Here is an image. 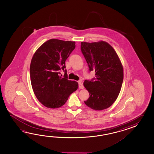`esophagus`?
Listing matches in <instances>:
<instances>
[{
  "label": "esophagus",
  "mask_w": 154,
  "mask_h": 154,
  "mask_svg": "<svg viewBox=\"0 0 154 154\" xmlns=\"http://www.w3.org/2000/svg\"><path fill=\"white\" fill-rule=\"evenodd\" d=\"M79 88H80V89H83L84 88L83 84L80 82H79Z\"/></svg>",
  "instance_id": "obj_1"
}]
</instances>
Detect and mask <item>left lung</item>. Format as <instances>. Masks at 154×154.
Wrapping results in <instances>:
<instances>
[{"mask_svg": "<svg viewBox=\"0 0 154 154\" xmlns=\"http://www.w3.org/2000/svg\"><path fill=\"white\" fill-rule=\"evenodd\" d=\"M81 49L89 70H95L94 81L85 80L90 97L84 101L88 107L101 111L109 107L118 97L123 80V68L115 49L103 41L81 43Z\"/></svg>", "mask_w": 154, "mask_h": 154, "instance_id": "1", "label": "left lung"}]
</instances>
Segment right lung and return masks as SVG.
Returning <instances> with one entry per match:
<instances>
[{"instance_id":"obj_1","label":"right lung","mask_w":154,"mask_h":154,"mask_svg":"<svg viewBox=\"0 0 154 154\" xmlns=\"http://www.w3.org/2000/svg\"><path fill=\"white\" fill-rule=\"evenodd\" d=\"M75 48V42L49 39L37 49L30 64V79L33 91L43 106L59 108L69 95L78 88V83L68 80L66 62ZM65 72L60 76V70Z\"/></svg>"}]
</instances>
